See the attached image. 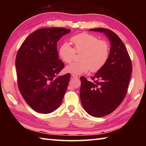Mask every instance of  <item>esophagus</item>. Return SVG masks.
<instances>
[{"label": "esophagus", "mask_w": 146, "mask_h": 146, "mask_svg": "<svg viewBox=\"0 0 146 146\" xmlns=\"http://www.w3.org/2000/svg\"><path fill=\"white\" fill-rule=\"evenodd\" d=\"M78 76L76 75H73V74L71 75V78L72 79H78Z\"/></svg>", "instance_id": "1"}]
</instances>
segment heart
<instances>
[{
  "label": "heart",
  "instance_id": "b5f03b06",
  "mask_svg": "<svg viewBox=\"0 0 146 146\" xmlns=\"http://www.w3.org/2000/svg\"><path fill=\"white\" fill-rule=\"evenodd\" d=\"M73 48L69 42H64L59 48V55L64 63H70L76 52H79V61L70 64L65 68L67 73L82 75L89 70L97 72L107 63L110 55V46L104 40L90 34L83 33L70 39Z\"/></svg>",
  "mask_w": 146,
  "mask_h": 146
}]
</instances>
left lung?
I'll return each mask as SVG.
<instances>
[{"instance_id": "obj_1", "label": "left lung", "mask_w": 146, "mask_h": 146, "mask_svg": "<svg viewBox=\"0 0 146 146\" xmlns=\"http://www.w3.org/2000/svg\"><path fill=\"white\" fill-rule=\"evenodd\" d=\"M90 31L103 33L110 41V55L107 63L88 81L80 78V100L85 111L95 117H104L116 109L127 92L132 66L125 46L112 31L105 28Z\"/></svg>"}]
</instances>
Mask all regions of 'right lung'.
Returning <instances> with one entry per match:
<instances>
[{
	"label": "right lung",
	"mask_w": 146,
	"mask_h": 146,
	"mask_svg": "<svg viewBox=\"0 0 146 146\" xmlns=\"http://www.w3.org/2000/svg\"><path fill=\"white\" fill-rule=\"evenodd\" d=\"M70 32L63 27L35 31L24 40L15 58L17 85L24 100L34 110L49 113L61 105L70 74L56 77L64 67L58 59L57 42Z\"/></svg>",
	"instance_id": "1"
}]
</instances>
